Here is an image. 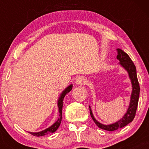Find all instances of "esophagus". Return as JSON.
I'll list each match as a JSON object with an SVG mask.
<instances>
[{
  "mask_svg": "<svg viewBox=\"0 0 149 149\" xmlns=\"http://www.w3.org/2000/svg\"><path fill=\"white\" fill-rule=\"evenodd\" d=\"M87 83V79L84 77H79L76 80L77 84L79 85H84Z\"/></svg>",
  "mask_w": 149,
  "mask_h": 149,
  "instance_id": "obj_1",
  "label": "esophagus"
}]
</instances>
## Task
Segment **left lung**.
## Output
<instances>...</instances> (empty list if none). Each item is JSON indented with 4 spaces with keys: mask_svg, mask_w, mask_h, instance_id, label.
Returning <instances> with one entry per match:
<instances>
[{
    "mask_svg": "<svg viewBox=\"0 0 149 149\" xmlns=\"http://www.w3.org/2000/svg\"><path fill=\"white\" fill-rule=\"evenodd\" d=\"M117 59L120 61V64L122 65L123 66L127 71L128 73H129L130 78L132 85V92L131 95V100L129 108H128L127 113L125 114V116L121 118L119 121L116 122V123L111 124V125H105L101 124L98 121H97L94 118L91 109L90 107V116H91L92 120L95 124L98 126L102 130H105L107 131H115L117 130L120 129L125 127L129 124L133 120L134 118L135 115H136V109H137L138 106V102H139V92H140V88L139 82H138L137 76H136V70L135 65L132 61L129 55L120 49H117Z\"/></svg>",
    "mask_w": 149,
    "mask_h": 149,
    "instance_id": "left-lung-1",
    "label": "left lung"
}]
</instances>
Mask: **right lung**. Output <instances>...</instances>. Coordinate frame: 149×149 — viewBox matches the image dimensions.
Listing matches in <instances>:
<instances>
[{
  "label": "right lung",
  "mask_w": 149,
  "mask_h": 149,
  "mask_svg": "<svg viewBox=\"0 0 149 149\" xmlns=\"http://www.w3.org/2000/svg\"><path fill=\"white\" fill-rule=\"evenodd\" d=\"M72 87L73 85H71L68 87L67 88H66V90H64L63 91L62 93H61L60 97H59V100H58V107H59V118L57 121L55 122V123H54L52 125L51 127H49V128H47V129L45 130L39 132H30L31 134L33 136H44V135L47 134H50V133H53L54 132L57 130L59 128V125H60V123L61 122V118H62V107H63V100H64V98L65 97V95L71 91L72 90Z\"/></svg>",
  "instance_id": "1"
}]
</instances>
